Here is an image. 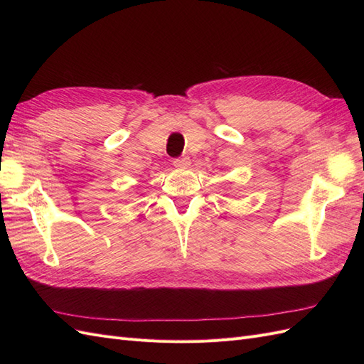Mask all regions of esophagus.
Masks as SVG:
<instances>
[{
	"label": "esophagus",
	"instance_id": "obj_1",
	"mask_svg": "<svg viewBox=\"0 0 364 364\" xmlns=\"http://www.w3.org/2000/svg\"><path fill=\"white\" fill-rule=\"evenodd\" d=\"M173 165H174V167H186V165H190V158H186V156L174 158Z\"/></svg>",
	"mask_w": 364,
	"mask_h": 364
}]
</instances>
